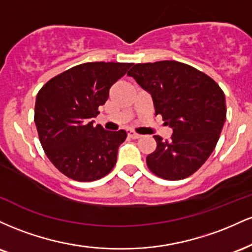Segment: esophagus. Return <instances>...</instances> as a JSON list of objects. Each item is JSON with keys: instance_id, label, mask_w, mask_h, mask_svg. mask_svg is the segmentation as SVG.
I'll return each mask as SVG.
<instances>
[{"instance_id": "esophagus-1", "label": "esophagus", "mask_w": 252, "mask_h": 252, "mask_svg": "<svg viewBox=\"0 0 252 252\" xmlns=\"http://www.w3.org/2000/svg\"><path fill=\"white\" fill-rule=\"evenodd\" d=\"M128 136H129L130 138H134V140H137V138L141 137L140 134H136L135 131H131V130H130V131H128Z\"/></svg>"}]
</instances>
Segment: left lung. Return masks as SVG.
<instances>
[{
    "label": "left lung",
    "mask_w": 252,
    "mask_h": 252,
    "mask_svg": "<svg viewBox=\"0 0 252 252\" xmlns=\"http://www.w3.org/2000/svg\"><path fill=\"white\" fill-rule=\"evenodd\" d=\"M148 91L155 115L173 129L169 141L155 135L156 149L147 156L150 172L164 180L195 173L212 154L226 120L225 94L212 78L187 63H136L128 72Z\"/></svg>",
    "instance_id": "left-lung-1"
}]
</instances>
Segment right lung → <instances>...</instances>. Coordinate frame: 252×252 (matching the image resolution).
Returning a JSON list of instances; mask_svg holds the SVG:
<instances>
[{
  "mask_svg": "<svg viewBox=\"0 0 252 252\" xmlns=\"http://www.w3.org/2000/svg\"><path fill=\"white\" fill-rule=\"evenodd\" d=\"M130 63H85L58 74L37 92L34 110L37 135L56 168L72 180L90 182L111 172L124 142V130L94 126L109 90Z\"/></svg>",
  "mask_w": 252,
  "mask_h": 252,
  "instance_id": "right-lung-1",
  "label": "right lung"
}]
</instances>
